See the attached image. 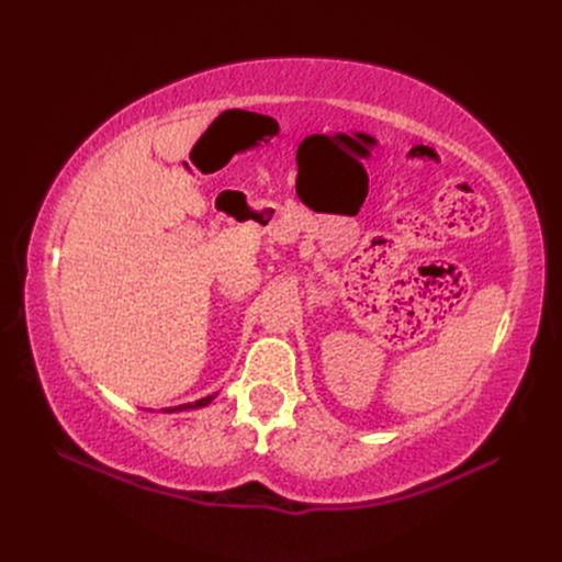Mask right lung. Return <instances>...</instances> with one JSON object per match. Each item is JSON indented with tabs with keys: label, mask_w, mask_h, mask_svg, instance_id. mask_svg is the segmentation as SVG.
Listing matches in <instances>:
<instances>
[{
	"label": "right lung",
	"mask_w": 562,
	"mask_h": 562,
	"mask_svg": "<svg viewBox=\"0 0 562 562\" xmlns=\"http://www.w3.org/2000/svg\"><path fill=\"white\" fill-rule=\"evenodd\" d=\"M217 394H211L206 398H199L194 403H182V405H176V407H161V413H182V411H199V407H206Z\"/></svg>",
	"instance_id": "1"
}]
</instances>
